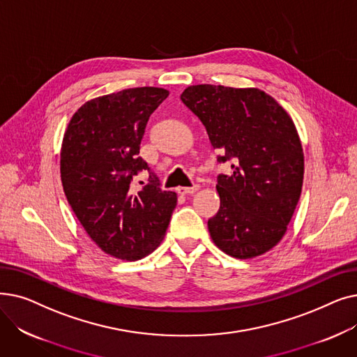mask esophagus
Returning <instances> with one entry per match:
<instances>
[{"label": "esophagus", "mask_w": 357, "mask_h": 357, "mask_svg": "<svg viewBox=\"0 0 357 357\" xmlns=\"http://www.w3.org/2000/svg\"><path fill=\"white\" fill-rule=\"evenodd\" d=\"M199 190V185L194 183L192 186H185V188H178V192L182 195H188V194H194Z\"/></svg>", "instance_id": "esophagus-1"}]
</instances>
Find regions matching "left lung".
<instances>
[{
    "mask_svg": "<svg viewBox=\"0 0 357 357\" xmlns=\"http://www.w3.org/2000/svg\"><path fill=\"white\" fill-rule=\"evenodd\" d=\"M182 102L201 120L231 174H220V210L208 220L215 246L237 259L260 256L284 237L304 179V153L292 119L257 88L192 85Z\"/></svg>",
    "mask_w": 357,
    "mask_h": 357,
    "instance_id": "1",
    "label": "left lung"
}]
</instances>
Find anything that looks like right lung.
<instances>
[{
	"label": "right lung",
	"instance_id": "right-lung-1",
	"mask_svg": "<svg viewBox=\"0 0 357 357\" xmlns=\"http://www.w3.org/2000/svg\"><path fill=\"white\" fill-rule=\"evenodd\" d=\"M167 96L163 88L142 86L93 98L75 112L63 136L61 178L68 202L96 245L121 260L152 253L176 205V194L163 191L139 156L149 117ZM142 170L149 181L133 193L130 183Z\"/></svg>",
	"mask_w": 357,
	"mask_h": 357
}]
</instances>
